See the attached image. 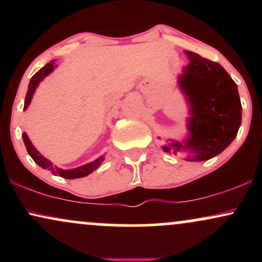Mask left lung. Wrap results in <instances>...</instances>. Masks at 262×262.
<instances>
[{
	"label": "left lung",
	"instance_id": "obj_1",
	"mask_svg": "<svg viewBox=\"0 0 262 262\" xmlns=\"http://www.w3.org/2000/svg\"><path fill=\"white\" fill-rule=\"evenodd\" d=\"M189 60L179 76V89L188 104L185 139L166 140L167 154H187V161H206L221 154L234 140L242 124L237 86L218 62L185 50Z\"/></svg>",
	"mask_w": 262,
	"mask_h": 262
}]
</instances>
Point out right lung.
Masks as SVG:
<instances>
[{"label": "right lung", "mask_w": 262, "mask_h": 262, "mask_svg": "<svg viewBox=\"0 0 262 262\" xmlns=\"http://www.w3.org/2000/svg\"><path fill=\"white\" fill-rule=\"evenodd\" d=\"M55 68H56L55 60H52V61L48 62L44 68H41L40 70H39L38 73L32 77L31 82H29V86H28V91H27V95H26L25 110H27V107L31 104L33 95H34L35 90H37V87L39 83H40V81L43 80L45 76H48L50 73H53ZM22 137H23V141H25L27 151H28V154L31 155L33 160L37 162L41 169L52 171L53 175H60L61 177H64V179H80V177H85L87 175H90V173L93 172L96 169H98V166H100L104 160V155H102L100 158L96 159V160L89 162V164L82 165V166L75 167V169H70V170H62L60 169V167L55 166V165H53L52 161H49L47 158H44V156L34 148V145H33L32 141L29 140L27 133H23Z\"/></svg>", "instance_id": "add662e5"}]
</instances>
